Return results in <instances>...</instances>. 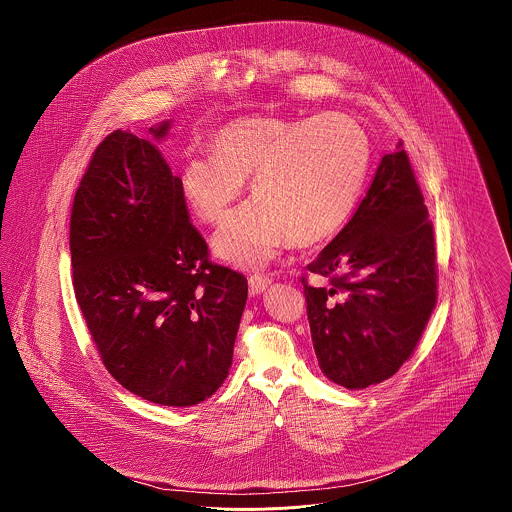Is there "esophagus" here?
<instances>
[{
  "mask_svg": "<svg viewBox=\"0 0 512 512\" xmlns=\"http://www.w3.org/2000/svg\"><path fill=\"white\" fill-rule=\"evenodd\" d=\"M272 284V280L268 276H262V274H254L248 278V290L250 295H260L262 292H266V288Z\"/></svg>",
  "mask_w": 512,
  "mask_h": 512,
  "instance_id": "obj_1",
  "label": "esophagus"
}]
</instances>
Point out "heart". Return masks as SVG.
<instances>
[{"instance_id": "1", "label": "heart", "mask_w": 512, "mask_h": 512, "mask_svg": "<svg viewBox=\"0 0 512 512\" xmlns=\"http://www.w3.org/2000/svg\"><path fill=\"white\" fill-rule=\"evenodd\" d=\"M213 155H191L179 175L187 209L207 224L226 219L244 193L256 197L222 224L215 254L240 268L266 266L286 244L315 246L353 213L363 191L370 142L347 114L234 120L211 138Z\"/></svg>"}]
</instances>
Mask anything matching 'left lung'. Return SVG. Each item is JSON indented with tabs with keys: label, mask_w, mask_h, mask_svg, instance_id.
<instances>
[{
	"label": "left lung",
	"mask_w": 512,
	"mask_h": 512,
	"mask_svg": "<svg viewBox=\"0 0 512 512\" xmlns=\"http://www.w3.org/2000/svg\"><path fill=\"white\" fill-rule=\"evenodd\" d=\"M301 280L323 374L349 390L378 384L414 353L436 305L434 228L402 142L386 153L353 219Z\"/></svg>",
	"instance_id": "obj_1"
}]
</instances>
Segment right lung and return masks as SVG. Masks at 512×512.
<instances>
[{
  "label": "right lung",
  "mask_w": 512,
  "mask_h": 512,
  "mask_svg": "<svg viewBox=\"0 0 512 512\" xmlns=\"http://www.w3.org/2000/svg\"><path fill=\"white\" fill-rule=\"evenodd\" d=\"M116 130L96 147L71 213L74 293L108 372L161 406H195L232 365L248 297L242 274L209 262L179 177L157 144Z\"/></svg>",
  "instance_id": "obj_1"
}]
</instances>
